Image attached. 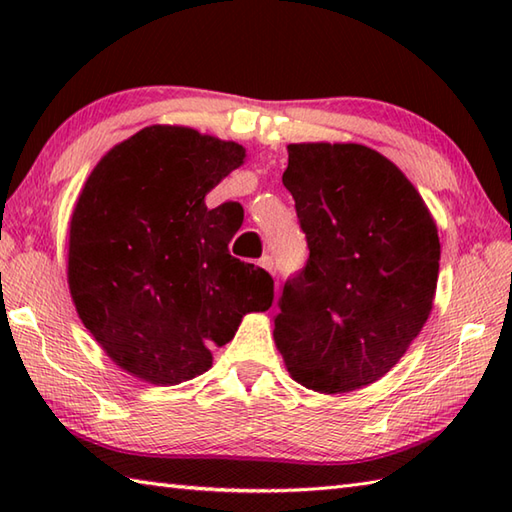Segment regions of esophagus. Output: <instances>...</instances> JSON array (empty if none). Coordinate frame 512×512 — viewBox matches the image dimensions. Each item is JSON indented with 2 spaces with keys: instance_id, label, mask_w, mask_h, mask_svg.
Returning a JSON list of instances; mask_svg holds the SVG:
<instances>
[{
  "instance_id": "obj_1",
  "label": "esophagus",
  "mask_w": 512,
  "mask_h": 512,
  "mask_svg": "<svg viewBox=\"0 0 512 512\" xmlns=\"http://www.w3.org/2000/svg\"><path fill=\"white\" fill-rule=\"evenodd\" d=\"M264 270H268L270 275H275V259L273 257H262V262H259Z\"/></svg>"
}]
</instances>
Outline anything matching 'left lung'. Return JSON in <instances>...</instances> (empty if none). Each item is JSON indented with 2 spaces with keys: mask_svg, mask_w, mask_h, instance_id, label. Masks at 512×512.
<instances>
[{
  "mask_svg": "<svg viewBox=\"0 0 512 512\" xmlns=\"http://www.w3.org/2000/svg\"><path fill=\"white\" fill-rule=\"evenodd\" d=\"M284 187L310 259L284 286L275 345L306 389H363L405 356L429 319L436 220L394 162L356 143L288 145Z\"/></svg>",
  "mask_w": 512,
  "mask_h": 512,
  "instance_id": "1",
  "label": "left lung"
}]
</instances>
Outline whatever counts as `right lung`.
Segmentation results:
<instances>
[{"label": "right lung", "instance_id": "right-lung-1", "mask_svg": "<svg viewBox=\"0 0 512 512\" xmlns=\"http://www.w3.org/2000/svg\"><path fill=\"white\" fill-rule=\"evenodd\" d=\"M244 160L233 140L149 125L96 162L74 204L76 314L114 365L149 385L209 372L211 345L273 303V277L228 253L242 206L204 204Z\"/></svg>", "mask_w": 512, "mask_h": 512}]
</instances>
